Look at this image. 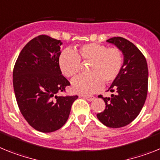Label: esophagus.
<instances>
[{"label": "esophagus", "mask_w": 160, "mask_h": 160, "mask_svg": "<svg viewBox=\"0 0 160 160\" xmlns=\"http://www.w3.org/2000/svg\"><path fill=\"white\" fill-rule=\"evenodd\" d=\"M83 98H84V99H86L88 101H92V100H94V97H88V96H84Z\"/></svg>", "instance_id": "esophagus-1"}]
</instances>
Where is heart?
<instances>
[{"label":"heart","instance_id":"b5f03b06","mask_svg":"<svg viewBox=\"0 0 160 160\" xmlns=\"http://www.w3.org/2000/svg\"><path fill=\"white\" fill-rule=\"evenodd\" d=\"M89 63L88 74L82 75L72 81L73 91L89 95L99 91L103 84H110L120 74L123 66V55L118 48H107L101 44L91 42L81 46L78 51L63 50L59 57L60 70L67 77H74L81 70L82 63Z\"/></svg>","mask_w":160,"mask_h":160}]
</instances>
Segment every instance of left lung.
I'll list each match as a JSON object with an SVG mask.
<instances>
[{"mask_svg":"<svg viewBox=\"0 0 160 160\" xmlns=\"http://www.w3.org/2000/svg\"><path fill=\"white\" fill-rule=\"evenodd\" d=\"M106 42L122 51L124 61L120 74L108 90L116 94H111V97L101 96L105 109L97 117L108 127L120 128L133 122L143 107L148 88V68L144 55L131 42L122 37Z\"/></svg>","mask_w":160,"mask_h":160,"instance_id":"8db88e82","label":"left lung"}]
</instances>
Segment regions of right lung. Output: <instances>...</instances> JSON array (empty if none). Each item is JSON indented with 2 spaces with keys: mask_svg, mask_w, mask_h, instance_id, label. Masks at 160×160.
I'll list each match as a JSON object with an SVG mask.
<instances>
[{
  "mask_svg": "<svg viewBox=\"0 0 160 160\" xmlns=\"http://www.w3.org/2000/svg\"><path fill=\"white\" fill-rule=\"evenodd\" d=\"M62 44L47 35L33 38L23 47L13 68V89L21 113L33 128L43 133L60 129L78 98L57 95L70 85L59 65Z\"/></svg>",
  "mask_w": 160,
  "mask_h": 160,
  "instance_id": "add662e5",
  "label": "right lung"
}]
</instances>
